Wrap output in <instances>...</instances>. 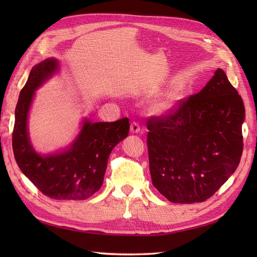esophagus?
Instances as JSON below:
<instances>
[{"mask_svg":"<svg viewBox=\"0 0 257 257\" xmlns=\"http://www.w3.org/2000/svg\"><path fill=\"white\" fill-rule=\"evenodd\" d=\"M140 125L137 121H133L132 123H130V132H132L133 134H138L140 133Z\"/></svg>","mask_w":257,"mask_h":257,"instance_id":"esophagus-1","label":"esophagus"}]
</instances>
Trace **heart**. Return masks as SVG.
I'll list each match as a JSON object with an SVG mask.
<instances>
[{
  "label": "heart",
  "mask_w": 257,
  "mask_h": 257,
  "mask_svg": "<svg viewBox=\"0 0 257 257\" xmlns=\"http://www.w3.org/2000/svg\"><path fill=\"white\" fill-rule=\"evenodd\" d=\"M179 99H180V92L179 91H171L170 94H168L160 101L159 105H158V108H159L161 111H166V110H168V109H170Z\"/></svg>",
  "instance_id": "1"
}]
</instances>
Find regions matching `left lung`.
<instances>
[{
  "mask_svg": "<svg viewBox=\"0 0 257 257\" xmlns=\"http://www.w3.org/2000/svg\"><path fill=\"white\" fill-rule=\"evenodd\" d=\"M242 97L222 69L198 94L147 121L154 187L173 203L203 202L230 178L243 152Z\"/></svg>",
  "mask_w": 257,
  "mask_h": 257,
  "instance_id": "left-lung-1",
  "label": "left lung"
}]
</instances>
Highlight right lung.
I'll list each match as a JSON object with an SVG mask.
<instances>
[{"label": "right lung", "instance_id": "right-lung-1", "mask_svg": "<svg viewBox=\"0 0 257 257\" xmlns=\"http://www.w3.org/2000/svg\"><path fill=\"white\" fill-rule=\"evenodd\" d=\"M57 66L56 59L47 58L32 68L15 108L13 152L21 171L44 195L54 200H85L101 188L109 155L129 134V119L113 122L86 120L68 150L37 155L27 136V113L35 89L56 72Z\"/></svg>", "mask_w": 257, "mask_h": 257}]
</instances>
